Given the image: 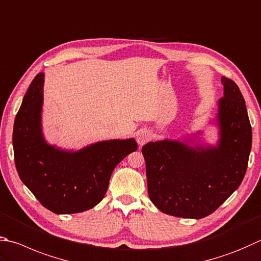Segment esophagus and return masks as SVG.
<instances>
[{
  "instance_id": "esophagus-1",
  "label": "esophagus",
  "mask_w": 261,
  "mask_h": 261,
  "mask_svg": "<svg viewBox=\"0 0 261 261\" xmlns=\"http://www.w3.org/2000/svg\"><path fill=\"white\" fill-rule=\"evenodd\" d=\"M151 139V134L147 130H141L136 136V141L139 145H144Z\"/></svg>"
}]
</instances>
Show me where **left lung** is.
I'll use <instances>...</instances> for the list:
<instances>
[{"instance_id":"8db88e82","label":"left lung","mask_w":261,"mask_h":261,"mask_svg":"<svg viewBox=\"0 0 261 261\" xmlns=\"http://www.w3.org/2000/svg\"><path fill=\"white\" fill-rule=\"evenodd\" d=\"M218 101L219 141L216 146L164 140L142 147L147 193L164 214L200 219L213 214L242 183L252 143V129L239 86L222 77Z\"/></svg>"}]
</instances>
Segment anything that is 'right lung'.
<instances>
[{
    "label": "right lung",
    "instance_id": "add662e5",
    "mask_svg": "<svg viewBox=\"0 0 261 261\" xmlns=\"http://www.w3.org/2000/svg\"><path fill=\"white\" fill-rule=\"evenodd\" d=\"M44 73L29 85L13 125L18 175L35 198L54 214L86 211L105 198L116 166L137 150L134 139L110 140L78 151L50 145L42 132Z\"/></svg>",
    "mask_w": 261,
    "mask_h": 261
}]
</instances>
